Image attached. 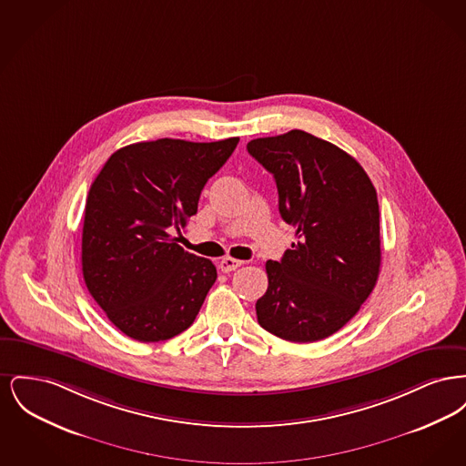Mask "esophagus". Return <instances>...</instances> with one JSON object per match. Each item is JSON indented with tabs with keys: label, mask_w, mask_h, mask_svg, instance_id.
Wrapping results in <instances>:
<instances>
[{
	"label": "esophagus",
	"mask_w": 466,
	"mask_h": 466,
	"mask_svg": "<svg viewBox=\"0 0 466 466\" xmlns=\"http://www.w3.org/2000/svg\"><path fill=\"white\" fill-rule=\"evenodd\" d=\"M243 266V262L241 260H236V258H232V257H225L220 260V268H222V272H232V270H236L238 267Z\"/></svg>",
	"instance_id": "obj_1"
}]
</instances>
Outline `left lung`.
<instances>
[{
  "label": "left lung",
  "mask_w": 466,
  "mask_h": 466,
  "mask_svg": "<svg viewBox=\"0 0 466 466\" xmlns=\"http://www.w3.org/2000/svg\"><path fill=\"white\" fill-rule=\"evenodd\" d=\"M246 148L272 173L281 218L299 239L279 262L266 264L268 287L255 306L258 323L289 342L327 339L376 287V188L353 157L306 131L251 139Z\"/></svg>",
  "instance_id": "1"
}]
</instances>
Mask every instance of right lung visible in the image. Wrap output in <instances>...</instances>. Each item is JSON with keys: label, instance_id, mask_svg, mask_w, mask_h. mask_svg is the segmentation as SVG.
<instances>
[{"label": "right lung", "instance_id": "obj_1", "mask_svg": "<svg viewBox=\"0 0 466 466\" xmlns=\"http://www.w3.org/2000/svg\"><path fill=\"white\" fill-rule=\"evenodd\" d=\"M239 137L192 143L162 137L116 150L90 185L82 272L111 323L139 342L187 330L213 283L211 260L173 238L198 213L200 192Z\"/></svg>", "mask_w": 466, "mask_h": 466}]
</instances>
